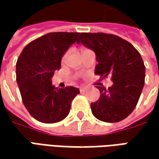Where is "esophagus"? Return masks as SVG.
<instances>
[{
  "label": "esophagus",
  "mask_w": 159,
  "mask_h": 159,
  "mask_svg": "<svg viewBox=\"0 0 159 159\" xmlns=\"http://www.w3.org/2000/svg\"><path fill=\"white\" fill-rule=\"evenodd\" d=\"M86 87H80V92H85V91H86Z\"/></svg>",
  "instance_id": "1"
}]
</instances>
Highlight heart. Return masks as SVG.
<instances>
[{
  "label": "heart",
  "mask_w": 159,
  "mask_h": 159,
  "mask_svg": "<svg viewBox=\"0 0 159 159\" xmlns=\"http://www.w3.org/2000/svg\"><path fill=\"white\" fill-rule=\"evenodd\" d=\"M85 49H86V48H81V52H83V51H84V50H85ZM65 56H66V55H64V56H63V60H64V58H65Z\"/></svg>",
  "instance_id": "1"
}]
</instances>
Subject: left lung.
Here are the masks:
<instances>
[{"label": "left lung", "instance_id": "8db88e82", "mask_svg": "<svg viewBox=\"0 0 159 159\" xmlns=\"http://www.w3.org/2000/svg\"><path fill=\"white\" fill-rule=\"evenodd\" d=\"M81 42L96 53L95 74L101 80L111 77L112 86H97L100 97L91 104L95 118L115 123L131 114L143 90L145 66L139 51L127 40L105 33H81Z\"/></svg>", "mask_w": 159, "mask_h": 159}]
</instances>
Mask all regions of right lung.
Instances as JSON below:
<instances>
[{"label":"right lung","instance_id":"1","mask_svg":"<svg viewBox=\"0 0 159 159\" xmlns=\"http://www.w3.org/2000/svg\"><path fill=\"white\" fill-rule=\"evenodd\" d=\"M80 33H49L27 44L16 63V80L22 102L36 120L52 124L68 115L79 88H58L51 79L61 68V61Z\"/></svg>","mask_w":159,"mask_h":159}]
</instances>
